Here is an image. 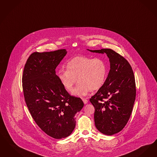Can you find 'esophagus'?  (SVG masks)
<instances>
[{
    "label": "esophagus",
    "instance_id": "esophagus-1",
    "mask_svg": "<svg viewBox=\"0 0 157 157\" xmlns=\"http://www.w3.org/2000/svg\"><path fill=\"white\" fill-rule=\"evenodd\" d=\"M82 101H83V103H84V104H85V105H86V104H87V103H88V100H86V99H82Z\"/></svg>",
    "mask_w": 157,
    "mask_h": 157
}]
</instances>
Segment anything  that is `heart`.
I'll use <instances>...</instances> for the list:
<instances>
[{
	"instance_id": "1",
	"label": "heart",
	"mask_w": 157,
	"mask_h": 157,
	"mask_svg": "<svg viewBox=\"0 0 157 157\" xmlns=\"http://www.w3.org/2000/svg\"><path fill=\"white\" fill-rule=\"evenodd\" d=\"M67 70L60 69L57 77L63 88L76 96L86 95L90 90H97L105 84L107 76V63L101 58H93L77 56L71 59L66 65Z\"/></svg>"
}]
</instances>
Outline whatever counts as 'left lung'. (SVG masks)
I'll return each mask as SVG.
<instances>
[{"label": "left lung", "mask_w": 157, "mask_h": 157, "mask_svg": "<svg viewBox=\"0 0 157 157\" xmlns=\"http://www.w3.org/2000/svg\"><path fill=\"white\" fill-rule=\"evenodd\" d=\"M88 50L106 53L109 58L110 69L105 83L90 101L95 109L96 127L112 136L123 130L132 114L136 95L133 71L123 56L111 49Z\"/></svg>", "instance_id": "obj_1"}]
</instances>
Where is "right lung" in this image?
<instances>
[{"mask_svg":"<svg viewBox=\"0 0 157 157\" xmlns=\"http://www.w3.org/2000/svg\"><path fill=\"white\" fill-rule=\"evenodd\" d=\"M65 49L38 52L29 57L22 77L25 103L38 127L52 138H65L75 127L76 113L83 107L81 99L71 96L56 73L66 56Z\"/></svg>","mask_w":157,"mask_h":157,"instance_id":"obj_1","label":"right lung"}]
</instances>
